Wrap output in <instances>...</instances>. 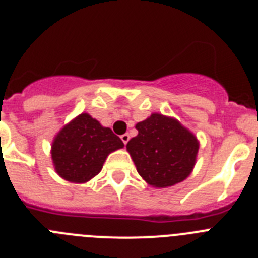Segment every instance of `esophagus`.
<instances>
[{
  "mask_svg": "<svg viewBox=\"0 0 258 258\" xmlns=\"http://www.w3.org/2000/svg\"><path fill=\"white\" fill-rule=\"evenodd\" d=\"M129 140H131V136H129V134H127V133L122 134V136H121V141H122V142H124V145H126V143L129 142Z\"/></svg>",
  "mask_w": 258,
  "mask_h": 258,
  "instance_id": "esophagus-1",
  "label": "esophagus"
}]
</instances>
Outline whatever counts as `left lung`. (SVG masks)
Segmentation results:
<instances>
[{
    "instance_id": "left-lung-1",
    "label": "left lung",
    "mask_w": 258,
    "mask_h": 258,
    "mask_svg": "<svg viewBox=\"0 0 258 258\" xmlns=\"http://www.w3.org/2000/svg\"><path fill=\"white\" fill-rule=\"evenodd\" d=\"M138 131L126 145L137 172L152 187H169L191 174L199 142L178 120L152 113L136 125Z\"/></svg>"
}]
</instances>
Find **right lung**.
<instances>
[{
  "mask_svg": "<svg viewBox=\"0 0 258 258\" xmlns=\"http://www.w3.org/2000/svg\"><path fill=\"white\" fill-rule=\"evenodd\" d=\"M124 143L109 127L89 113H81L60 129L52 141L55 172L66 181L85 183L101 172L107 156Z\"/></svg>",
  "mask_w": 258,
  "mask_h": 258,
  "instance_id": "1",
  "label": "right lung"
}]
</instances>
